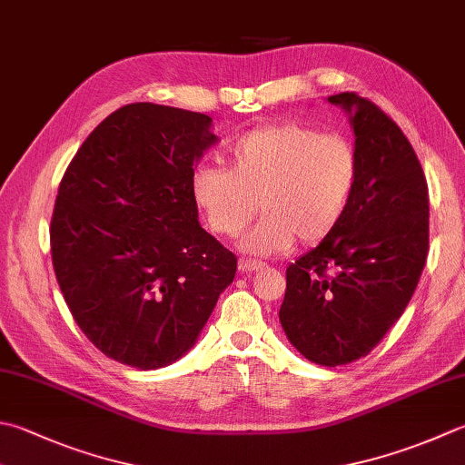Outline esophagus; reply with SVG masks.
I'll return each instance as SVG.
<instances>
[{"mask_svg":"<svg viewBox=\"0 0 465 465\" xmlns=\"http://www.w3.org/2000/svg\"><path fill=\"white\" fill-rule=\"evenodd\" d=\"M238 270L242 272V274H253V272L263 270V263L262 262H252V260H240Z\"/></svg>","mask_w":465,"mask_h":465,"instance_id":"obj_1","label":"esophagus"}]
</instances>
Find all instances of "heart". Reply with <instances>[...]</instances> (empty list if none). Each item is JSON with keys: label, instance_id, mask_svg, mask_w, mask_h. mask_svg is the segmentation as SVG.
<instances>
[{"label": "heart", "instance_id": "obj_1", "mask_svg": "<svg viewBox=\"0 0 465 465\" xmlns=\"http://www.w3.org/2000/svg\"><path fill=\"white\" fill-rule=\"evenodd\" d=\"M227 165H199L191 197L217 235L235 238L262 209L260 223L240 242L250 256H276L318 243L347 215L359 181V154L339 134L286 123L240 136Z\"/></svg>", "mask_w": 465, "mask_h": 465}]
</instances>
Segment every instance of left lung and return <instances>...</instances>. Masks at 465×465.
Returning <instances> with one entry per match:
<instances>
[{"label": "left lung", "mask_w": 465, "mask_h": 465, "mask_svg": "<svg viewBox=\"0 0 465 465\" xmlns=\"http://www.w3.org/2000/svg\"><path fill=\"white\" fill-rule=\"evenodd\" d=\"M349 114L359 181L347 215L286 270L280 324L304 359L341 367L377 347L411 300L430 248V193L403 131L371 100L329 96Z\"/></svg>", "instance_id": "8db88e82"}]
</instances>
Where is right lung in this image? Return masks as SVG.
I'll use <instances>...</instances> for the list:
<instances>
[{
  "label": "right lung",
  "mask_w": 465,
  "mask_h": 465,
  "mask_svg": "<svg viewBox=\"0 0 465 465\" xmlns=\"http://www.w3.org/2000/svg\"><path fill=\"white\" fill-rule=\"evenodd\" d=\"M207 114L134 103L88 134L64 173L50 243L56 280L94 347L161 369L199 339L238 268L199 225L191 173L217 136Z\"/></svg>",
  "instance_id": "add662e5"
}]
</instances>
